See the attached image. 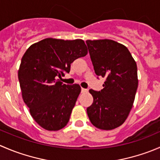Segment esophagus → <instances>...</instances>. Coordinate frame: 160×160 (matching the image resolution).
I'll use <instances>...</instances> for the list:
<instances>
[{
	"label": "esophagus",
	"instance_id": "obj_1",
	"mask_svg": "<svg viewBox=\"0 0 160 160\" xmlns=\"http://www.w3.org/2000/svg\"><path fill=\"white\" fill-rule=\"evenodd\" d=\"M88 89H85V88H81L82 93H86V92H88Z\"/></svg>",
	"mask_w": 160,
	"mask_h": 160
}]
</instances>
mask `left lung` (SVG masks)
Here are the masks:
<instances>
[{
    "instance_id": "obj_1",
    "label": "left lung",
    "mask_w": 160,
    "mask_h": 160,
    "mask_svg": "<svg viewBox=\"0 0 160 160\" xmlns=\"http://www.w3.org/2000/svg\"><path fill=\"white\" fill-rule=\"evenodd\" d=\"M95 73L105 77L101 91L90 89L93 102L87 108L92 125L102 130L122 125L133 106L138 88L137 65L126 46L111 39L87 40Z\"/></svg>"
}]
</instances>
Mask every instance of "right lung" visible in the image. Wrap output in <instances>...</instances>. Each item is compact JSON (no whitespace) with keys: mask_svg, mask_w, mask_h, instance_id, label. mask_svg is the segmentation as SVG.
Masks as SVG:
<instances>
[{"mask_svg":"<svg viewBox=\"0 0 160 160\" xmlns=\"http://www.w3.org/2000/svg\"><path fill=\"white\" fill-rule=\"evenodd\" d=\"M88 54L82 39L48 38L26 50L18 70L24 102L34 120L44 129L66 126L81 91L80 85L62 83L59 78L69 72L75 59Z\"/></svg>","mask_w":160,"mask_h":160,"instance_id":"right-lung-1","label":"right lung"}]
</instances>
